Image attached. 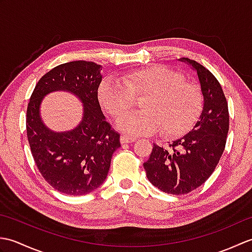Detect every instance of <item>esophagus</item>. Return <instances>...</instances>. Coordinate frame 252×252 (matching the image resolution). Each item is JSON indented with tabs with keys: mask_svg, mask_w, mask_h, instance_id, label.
Returning <instances> with one entry per match:
<instances>
[{
	"mask_svg": "<svg viewBox=\"0 0 252 252\" xmlns=\"http://www.w3.org/2000/svg\"><path fill=\"white\" fill-rule=\"evenodd\" d=\"M120 141L122 144L126 143H133L136 141V138L134 136H130V135H121L120 136Z\"/></svg>",
	"mask_w": 252,
	"mask_h": 252,
	"instance_id": "1",
	"label": "esophagus"
}]
</instances>
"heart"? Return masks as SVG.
Wrapping results in <instances>:
<instances>
[{
  "instance_id": "heart-1",
  "label": "heart",
  "mask_w": 252,
  "mask_h": 252,
  "mask_svg": "<svg viewBox=\"0 0 252 252\" xmlns=\"http://www.w3.org/2000/svg\"><path fill=\"white\" fill-rule=\"evenodd\" d=\"M121 81L107 78L101 81L97 97L112 118L130 110L135 99L144 97L141 113L118 119L120 130L130 134H155L174 138L184 135L195 125L202 108L201 91L185 81L182 73L160 65L126 72Z\"/></svg>"
}]
</instances>
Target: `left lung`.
<instances>
[{
	"label": "left lung",
	"instance_id": "1",
	"mask_svg": "<svg viewBox=\"0 0 252 252\" xmlns=\"http://www.w3.org/2000/svg\"><path fill=\"white\" fill-rule=\"evenodd\" d=\"M197 70L203 95V108L189 133L170 144H154L144 169L149 182L172 195L196 189L209 179L219 163L226 144L229 126L228 105L217 78L195 61L183 58Z\"/></svg>",
	"mask_w": 252,
	"mask_h": 252
}]
</instances>
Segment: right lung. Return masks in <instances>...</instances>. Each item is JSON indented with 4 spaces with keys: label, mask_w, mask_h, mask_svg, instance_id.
Instances as JSON below:
<instances>
[{
    "label": "right lung",
    "mask_w": 252,
    "mask_h": 252,
    "mask_svg": "<svg viewBox=\"0 0 252 252\" xmlns=\"http://www.w3.org/2000/svg\"><path fill=\"white\" fill-rule=\"evenodd\" d=\"M101 66L76 61L56 66L42 76L27 107V137L32 157L44 180L66 195L80 196L103 184L120 134L105 120L97 97ZM76 94L85 105V117L76 129L54 133L38 115L40 100L52 90Z\"/></svg>",
    "instance_id": "obj_1"
}]
</instances>
